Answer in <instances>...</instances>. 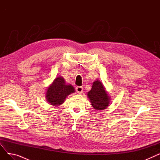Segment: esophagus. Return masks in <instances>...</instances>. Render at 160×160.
Segmentation results:
<instances>
[{"mask_svg": "<svg viewBox=\"0 0 160 160\" xmlns=\"http://www.w3.org/2000/svg\"><path fill=\"white\" fill-rule=\"evenodd\" d=\"M76 91L78 94H81L83 91V88L82 86H78L76 88Z\"/></svg>", "mask_w": 160, "mask_h": 160, "instance_id": "1", "label": "esophagus"}]
</instances>
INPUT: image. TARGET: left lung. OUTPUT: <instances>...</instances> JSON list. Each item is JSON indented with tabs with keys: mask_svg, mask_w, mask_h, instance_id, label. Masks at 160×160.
Masks as SVG:
<instances>
[{
	"mask_svg": "<svg viewBox=\"0 0 160 160\" xmlns=\"http://www.w3.org/2000/svg\"><path fill=\"white\" fill-rule=\"evenodd\" d=\"M92 106L97 110H103L106 109L110 102V97L104 89L102 82L95 81L90 91L88 93Z\"/></svg>",
	"mask_w": 160,
	"mask_h": 160,
	"instance_id": "left-lung-1",
	"label": "left lung"
}]
</instances>
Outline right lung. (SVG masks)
<instances>
[{
    "label": "right lung",
    "instance_id": "obj_1",
    "mask_svg": "<svg viewBox=\"0 0 160 160\" xmlns=\"http://www.w3.org/2000/svg\"><path fill=\"white\" fill-rule=\"evenodd\" d=\"M74 92L73 86L66 84L63 78L58 77L47 89V100L50 104L58 106L62 104L66 97Z\"/></svg>",
    "mask_w": 160,
    "mask_h": 160
}]
</instances>
